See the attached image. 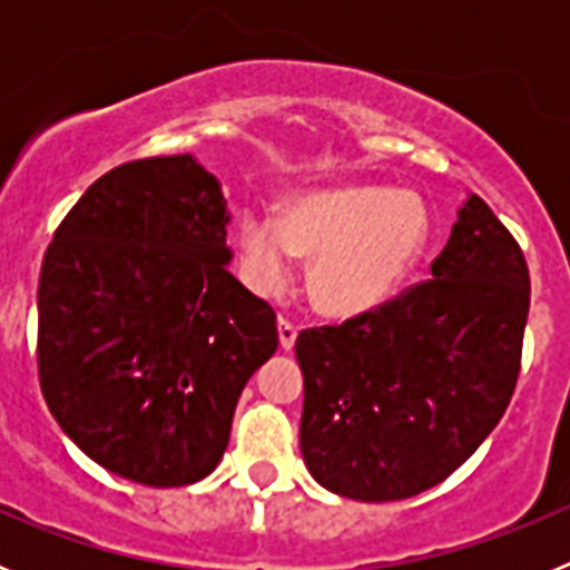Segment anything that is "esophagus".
<instances>
[{
	"label": "esophagus",
	"mask_w": 570,
	"mask_h": 570,
	"mask_svg": "<svg viewBox=\"0 0 570 570\" xmlns=\"http://www.w3.org/2000/svg\"><path fill=\"white\" fill-rule=\"evenodd\" d=\"M276 331H279V345L285 347V351H291L296 342V325L291 320H285V316H279L276 320Z\"/></svg>",
	"instance_id": "esophagus-1"
}]
</instances>
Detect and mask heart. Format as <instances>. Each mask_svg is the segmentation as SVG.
I'll use <instances>...</instances> for the list:
<instances>
[{"label":"heart","mask_w":570,"mask_h":570,"mask_svg":"<svg viewBox=\"0 0 570 570\" xmlns=\"http://www.w3.org/2000/svg\"><path fill=\"white\" fill-rule=\"evenodd\" d=\"M431 236L425 203L411 190L334 185L285 199L279 216L242 210L239 271L248 288L276 296L288 288L296 254L311 256L308 294L331 316L380 308L414 271Z\"/></svg>","instance_id":"1"}]
</instances>
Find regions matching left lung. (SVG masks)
Listing matches in <instances>:
<instances>
[{
	"mask_svg": "<svg viewBox=\"0 0 570 570\" xmlns=\"http://www.w3.org/2000/svg\"><path fill=\"white\" fill-rule=\"evenodd\" d=\"M431 276L296 336L302 456L347 500H407L440 485L511 402L531 279L517 239L476 194L456 210Z\"/></svg>",
	"mask_w": 570,
	"mask_h": 570,
	"instance_id": "obj_1",
	"label": "left lung"
}]
</instances>
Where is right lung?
<instances>
[{
	"label": "right lung",
	"instance_id": "1",
	"mask_svg": "<svg viewBox=\"0 0 570 570\" xmlns=\"http://www.w3.org/2000/svg\"><path fill=\"white\" fill-rule=\"evenodd\" d=\"M228 203L190 154L99 176L45 250L39 385L73 445L150 488L208 476L276 314L228 271Z\"/></svg>",
	"mask_w": 570,
	"mask_h": 570
}]
</instances>
